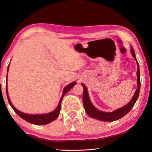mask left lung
Listing matches in <instances>:
<instances>
[{
  "label": "left lung",
  "instance_id": "8db88e82",
  "mask_svg": "<svg viewBox=\"0 0 152 152\" xmlns=\"http://www.w3.org/2000/svg\"><path fill=\"white\" fill-rule=\"evenodd\" d=\"M131 53L135 60L137 62V88L136 89V91L133 96V98L131 99L130 102L128 103L126 105L123 107L122 108H120L119 109L116 110L112 112H104L102 111H99L91 103L90 99H89V97L88 95L87 89L85 85L83 83H81L82 86L83 87V107L85 111H86L88 115L91 117L92 118L96 119L99 121H114L118 119H119L123 116L127 114L129 112L137 101L139 91H140V87H141V81H140V72H139V65L138 61L136 59V57L135 55L134 50V49L131 48Z\"/></svg>",
  "mask_w": 152,
  "mask_h": 152
}]
</instances>
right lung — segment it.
Returning a JSON list of instances; mask_svg holds the SVG:
<instances>
[{"label":"right lung","instance_id":"right-lung-1","mask_svg":"<svg viewBox=\"0 0 152 152\" xmlns=\"http://www.w3.org/2000/svg\"><path fill=\"white\" fill-rule=\"evenodd\" d=\"M8 70H9V65H8V67H7V71H8ZM75 85H76V82H72V83H70L69 85H67V86H66L65 87L64 92H63V94H62V96H61V98L60 100V102H59V103H58V105L57 108L55 109V110H54L52 112H50V113H48V114H40H40H39V115L27 114L23 113V112L18 110L17 108H15V107L13 105L12 103H11V101L10 99L8 93H7V83H6V89L7 98V99H8L10 104L11 105V107H12V108L14 110V111L16 112V113L19 116H20L21 118H22L23 119H24L25 121H28L30 123H32V124H37V125H42V124H48L50 122H52L53 121L55 120L58 118V116L59 115V114H60L62 99H63L64 96L66 94V93H67Z\"/></svg>","mask_w":152,"mask_h":152}]
</instances>
